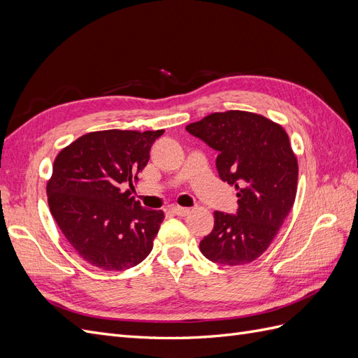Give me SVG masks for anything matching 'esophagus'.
<instances>
[{
    "mask_svg": "<svg viewBox=\"0 0 358 358\" xmlns=\"http://www.w3.org/2000/svg\"><path fill=\"white\" fill-rule=\"evenodd\" d=\"M170 210L175 215H179V216H187L191 212L189 208H182V206H173Z\"/></svg>",
    "mask_w": 358,
    "mask_h": 358,
    "instance_id": "1",
    "label": "esophagus"
}]
</instances>
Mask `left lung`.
Here are the masks:
<instances>
[{"mask_svg": "<svg viewBox=\"0 0 358 358\" xmlns=\"http://www.w3.org/2000/svg\"><path fill=\"white\" fill-rule=\"evenodd\" d=\"M187 131L218 150L220 178L239 197L236 216L213 212L215 225L200 242L201 254L225 266L254 262L273 242L296 200L299 164L287 131L245 110L208 115L187 125Z\"/></svg>", "mask_w": 358, "mask_h": 358, "instance_id": "8db88e82", "label": "left lung"}]
</instances>
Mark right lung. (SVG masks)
I'll list each match as a JSON object with an SVG mask.
<instances>
[{
    "mask_svg": "<svg viewBox=\"0 0 358 358\" xmlns=\"http://www.w3.org/2000/svg\"><path fill=\"white\" fill-rule=\"evenodd\" d=\"M162 134L164 129L92 131L57 155L46 185L49 209L74 251L91 266L124 270L152 251L164 212L146 210L131 194L150 146Z\"/></svg>",
    "mask_w": 358,
    "mask_h": 358,
    "instance_id": "obj_1",
    "label": "right lung"
}]
</instances>
